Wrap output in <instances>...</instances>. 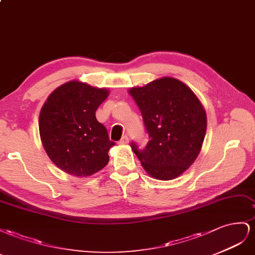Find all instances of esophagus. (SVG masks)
Segmentation results:
<instances>
[{"label":"esophagus","mask_w":255,"mask_h":255,"mask_svg":"<svg viewBox=\"0 0 255 255\" xmlns=\"http://www.w3.org/2000/svg\"><path fill=\"white\" fill-rule=\"evenodd\" d=\"M129 143V139H128V136L127 135H124L122 139L119 141V144L120 145H126V144H128Z\"/></svg>","instance_id":"esophagus-1"}]
</instances>
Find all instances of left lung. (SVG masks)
Returning <instances> with one entry per match:
<instances>
[{"instance_id": "8db88e82", "label": "left lung", "mask_w": 255, "mask_h": 255, "mask_svg": "<svg viewBox=\"0 0 255 255\" xmlns=\"http://www.w3.org/2000/svg\"><path fill=\"white\" fill-rule=\"evenodd\" d=\"M149 141L144 149L131 148L143 169L159 180L177 178L198 158L204 141L207 118L190 87L172 77L131 87Z\"/></svg>"}]
</instances>
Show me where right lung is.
<instances>
[{"mask_svg":"<svg viewBox=\"0 0 255 255\" xmlns=\"http://www.w3.org/2000/svg\"><path fill=\"white\" fill-rule=\"evenodd\" d=\"M109 90L71 80L48 96L39 114V134L47 155L69 175L87 177L109 162L110 141L96 110Z\"/></svg>","mask_w":255,"mask_h":255,"instance_id":"obj_1","label":"right lung"}]
</instances>
